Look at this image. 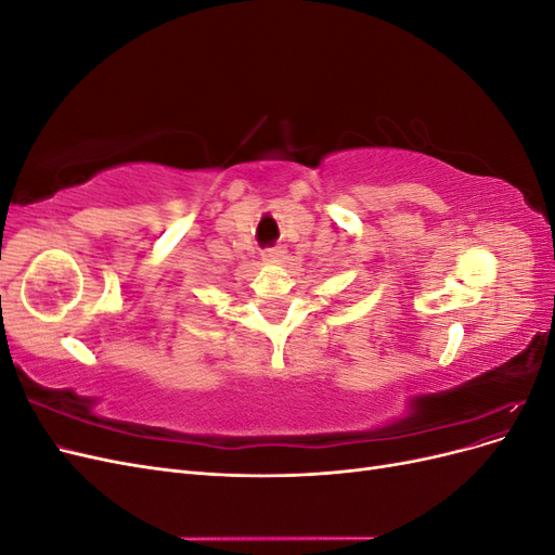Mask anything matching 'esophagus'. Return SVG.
<instances>
[{"instance_id": "esophagus-1", "label": "esophagus", "mask_w": 555, "mask_h": 555, "mask_svg": "<svg viewBox=\"0 0 555 555\" xmlns=\"http://www.w3.org/2000/svg\"><path fill=\"white\" fill-rule=\"evenodd\" d=\"M284 257V249L282 247H268L263 249V259L266 261H280Z\"/></svg>"}]
</instances>
